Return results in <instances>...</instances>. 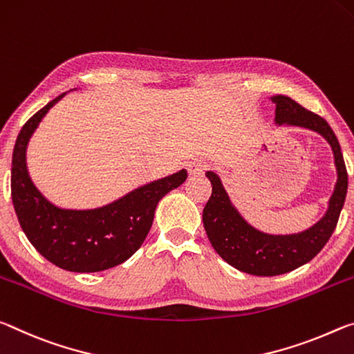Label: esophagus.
<instances>
[{
  "label": "esophagus",
  "instance_id": "1",
  "mask_svg": "<svg viewBox=\"0 0 354 354\" xmlns=\"http://www.w3.org/2000/svg\"><path fill=\"white\" fill-rule=\"evenodd\" d=\"M187 169L189 176H201L205 171V163L202 160H191L187 163Z\"/></svg>",
  "mask_w": 354,
  "mask_h": 354
}]
</instances>
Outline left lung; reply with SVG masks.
<instances>
[{
    "instance_id": "8db88e82",
    "label": "left lung",
    "mask_w": 354,
    "mask_h": 354,
    "mask_svg": "<svg viewBox=\"0 0 354 354\" xmlns=\"http://www.w3.org/2000/svg\"><path fill=\"white\" fill-rule=\"evenodd\" d=\"M271 102L276 105L274 124L277 127H299L326 139L334 155L337 182L328 201L326 212L314 225L298 234H266L243 218L218 174L205 172L212 183V196L202 213L208 240L229 265L254 276L283 274L310 262L333 235L348 188L340 144L326 120L308 111L290 97L273 95Z\"/></svg>"
}]
</instances>
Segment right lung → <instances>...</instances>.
Here are the masks:
<instances>
[{
    "instance_id": "add662e5",
    "label": "right lung",
    "mask_w": 354,
    "mask_h": 354,
    "mask_svg": "<svg viewBox=\"0 0 354 354\" xmlns=\"http://www.w3.org/2000/svg\"><path fill=\"white\" fill-rule=\"evenodd\" d=\"M66 94L34 114L17 136L10 176L12 202L23 232L46 260L75 273H97L124 263L141 248L158 202L180 187L188 172L180 169L144 183L102 207L66 208L53 204L34 185L26 150L46 113Z\"/></svg>"
}]
</instances>
